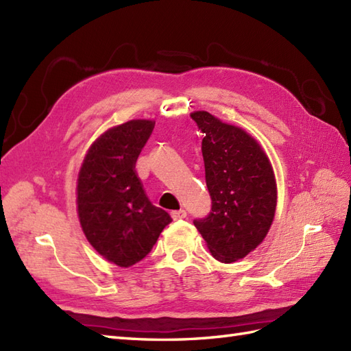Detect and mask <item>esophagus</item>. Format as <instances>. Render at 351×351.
Segmentation results:
<instances>
[{"instance_id":"34e87169","label":"esophagus","mask_w":351,"mask_h":351,"mask_svg":"<svg viewBox=\"0 0 351 351\" xmlns=\"http://www.w3.org/2000/svg\"><path fill=\"white\" fill-rule=\"evenodd\" d=\"M170 215H172V218L175 219H182V218H185L186 217V213L184 209H178V210H172V213H170Z\"/></svg>"}]
</instances>
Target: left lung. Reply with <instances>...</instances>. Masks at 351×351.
<instances>
[{
  "mask_svg": "<svg viewBox=\"0 0 351 351\" xmlns=\"http://www.w3.org/2000/svg\"><path fill=\"white\" fill-rule=\"evenodd\" d=\"M191 118L205 134L202 154L213 199L208 217L194 219L213 256L233 263L263 242L276 209L275 175L262 146L242 128L209 112Z\"/></svg>",
  "mask_w": 351,
  "mask_h": 351,
  "instance_id": "left-lung-1",
  "label": "left lung"
}]
</instances>
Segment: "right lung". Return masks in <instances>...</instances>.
I'll use <instances>...</instances> for the list:
<instances>
[{
  "label": "right lung",
  "mask_w": 351,
  "mask_h": 351,
  "mask_svg": "<svg viewBox=\"0 0 351 351\" xmlns=\"http://www.w3.org/2000/svg\"><path fill=\"white\" fill-rule=\"evenodd\" d=\"M156 122L133 119L109 128L88 149L77 176V215L88 242L108 262L133 266L172 221L154 206L136 173V160Z\"/></svg>",
  "instance_id": "add662e5"
}]
</instances>
